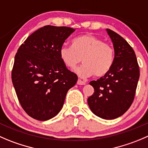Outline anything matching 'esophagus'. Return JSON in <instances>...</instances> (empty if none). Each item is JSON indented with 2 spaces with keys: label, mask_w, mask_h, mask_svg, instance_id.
Listing matches in <instances>:
<instances>
[{
  "label": "esophagus",
  "mask_w": 148,
  "mask_h": 148,
  "mask_svg": "<svg viewBox=\"0 0 148 148\" xmlns=\"http://www.w3.org/2000/svg\"><path fill=\"white\" fill-rule=\"evenodd\" d=\"M77 84H79V85H84V84H86L85 82H83V81H82L81 79H79L78 80H77Z\"/></svg>",
  "instance_id": "34e87169"
}]
</instances>
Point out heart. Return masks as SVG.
I'll return each instance as SVG.
<instances>
[{
    "label": "heart",
    "instance_id": "heart-1",
    "mask_svg": "<svg viewBox=\"0 0 148 148\" xmlns=\"http://www.w3.org/2000/svg\"><path fill=\"white\" fill-rule=\"evenodd\" d=\"M59 56L62 62L70 69H74L82 61L84 65L75 71L83 77H104L111 69L114 61L113 47L90 34L75 38L71 46H61Z\"/></svg>",
    "mask_w": 148,
    "mask_h": 148
}]
</instances>
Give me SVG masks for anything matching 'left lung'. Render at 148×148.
Wrapping results in <instances>:
<instances>
[{
    "instance_id": "1",
    "label": "left lung",
    "mask_w": 148,
    "mask_h": 148,
    "mask_svg": "<svg viewBox=\"0 0 148 148\" xmlns=\"http://www.w3.org/2000/svg\"><path fill=\"white\" fill-rule=\"evenodd\" d=\"M114 48L111 69L97 81H91L95 92L87 103L92 112L104 119H114L130 108L134 100L140 77L135 53L130 44L115 32L107 29Z\"/></svg>"
}]
</instances>
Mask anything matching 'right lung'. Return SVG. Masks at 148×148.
<instances>
[{"label": "right lung", "instance_id": "obj_1", "mask_svg": "<svg viewBox=\"0 0 148 148\" xmlns=\"http://www.w3.org/2000/svg\"><path fill=\"white\" fill-rule=\"evenodd\" d=\"M75 31L47 25L33 32L17 51L11 79L21 107L29 116L47 121L60 112L78 77L60 58L59 50Z\"/></svg>", "mask_w": 148, "mask_h": 148}]
</instances>
